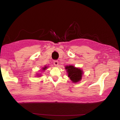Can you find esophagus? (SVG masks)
<instances>
[{
	"instance_id": "esophagus-1",
	"label": "esophagus",
	"mask_w": 120,
	"mask_h": 120,
	"mask_svg": "<svg viewBox=\"0 0 120 120\" xmlns=\"http://www.w3.org/2000/svg\"><path fill=\"white\" fill-rule=\"evenodd\" d=\"M53 64H54V66H57L58 64H59V62H58L57 60H54L53 61Z\"/></svg>"
}]
</instances>
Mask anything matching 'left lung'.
Instances as JSON below:
<instances>
[{
  "label": "left lung",
  "instance_id": "left-lung-1",
  "mask_svg": "<svg viewBox=\"0 0 120 120\" xmlns=\"http://www.w3.org/2000/svg\"><path fill=\"white\" fill-rule=\"evenodd\" d=\"M66 69L67 70L68 77L72 82H77L81 80L82 75V71L81 70L72 66H67Z\"/></svg>",
  "mask_w": 120,
  "mask_h": 120
}]
</instances>
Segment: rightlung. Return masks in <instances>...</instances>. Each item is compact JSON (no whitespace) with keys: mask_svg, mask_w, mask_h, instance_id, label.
Returning a JSON list of instances; mask_svg holds the SVG:
<instances>
[{"mask_svg":"<svg viewBox=\"0 0 120 120\" xmlns=\"http://www.w3.org/2000/svg\"><path fill=\"white\" fill-rule=\"evenodd\" d=\"M46 68V67H45L44 68H43V70H45V69Z\"/></svg>","mask_w":120,"mask_h":120,"instance_id":"obj_1","label":"right lung"}]
</instances>
